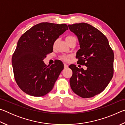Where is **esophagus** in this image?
Returning a JSON list of instances; mask_svg holds the SVG:
<instances>
[{
  "label": "esophagus",
  "instance_id": "1",
  "mask_svg": "<svg viewBox=\"0 0 125 125\" xmlns=\"http://www.w3.org/2000/svg\"><path fill=\"white\" fill-rule=\"evenodd\" d=\"M64 66L65 68H67L68 67V65L66 64V63H64Z\"/></svg>",
  "mask_w": 125,
  "mask_h": 125
}]
</instances>
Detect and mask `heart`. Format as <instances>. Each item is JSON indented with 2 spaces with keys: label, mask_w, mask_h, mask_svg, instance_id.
<instances>
[{
  "label": "heart",
  "mask_w": 125,
  "mask_h": 125,
  "mask_svg": "<svg viewBox=\"0 0 125 125\" xmlns=\"http://www.w3.org/2000/svg\"><path fill=\"white\" fill-rule=\"evenodd\" d=\"M75 39V37H74L73 36H68L67 37L66 39ZM70 57L69 56H63L62 57V59L63 60H64L65 61H68L69 60V58Z\"/></svg>",
  "instance_id": "obj_1"
}]
</instances>
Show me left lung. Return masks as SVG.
Instances as JSON below:
<instances>
[{"instance_id":"left-lung-1","label":"left lung","mask_w":125,"mask_h":125,"mask_svg":"<svg viewBox=\"0 0 125 125\" xmlns=\"http://www.w3.org/2000/svg\"><path fill=\"white\" fill-rule=\"evenodd\" d=\"M68 27L79 41L78 62L87 67L84 70L74 64L69 65L73 72L69 80L71 87L82 98H92L102 92L113 77V51L105 36L91 25L82 22Z\"/></svg>"}]
</instances>
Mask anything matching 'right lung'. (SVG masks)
Listing matches in <instances>:
<instances>
[{"label": "right lung", "instance_id": "right-lung-1", "mask_svg": "<svg viewBox=\"0 0 125 125\" xmlns=\"http://www.w3.org/2000/svg\"><path fill=\"white\" fill-rule=\"evenodd\" d=\"M68 29L66 24L41 22L20 37L11 62L15 79L23 92L42 96L52 90L64 65L58 60L47 66L43 60L52 52L55 41Z\"/></svg>", "mask_w": 125, "mask_h": 125}]
</instances>
